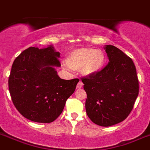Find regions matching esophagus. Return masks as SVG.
<instances>
[{"label": "esophagus", "mask_w": 150, "mask_h": 150, "mask_svg": "<svg viewBox=\"0 0 150 150\" xmlns=\"http://www.w3.org/2000/svg\"><path fill=\"white\" fill-rule=\"evenodd\" d=\"M83 85V82H82V81L79 82V83H77V88H78V89H80V88H82Z\"/></svg>", "instance_id": "esophagus-1"}]
</instances>
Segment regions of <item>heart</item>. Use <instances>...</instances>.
Returning a JSON list of instances; mask_svg holds the SVG:
<instances>
[{
    "label": "heart",
    "instance_id": "heart-1",
    "mask_svg": "<svg viewBox=\"0 0 150 150\" xmlns=\"http://www.w3.org/2000/svg\"><path fill=\"white\" fill-rule=\"evenodd\" d=\"M105 55L102 50L92 48H82L70 52L64 64L67 68L80 70L85 76H93L104 65Z\"/></svg>",
    "mask_w": 150,
    "mask_h": 150
}]
</instances>
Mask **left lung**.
<instances>
[{"mask_svg": "<svg viewBox=\"0 0 150 150\" xmlns=\"http://www.w3.org/2000/svg\"><path fill=\"white\" fill-rule=\"evenodd\" d=\"M109 62L93 76L82 77L87 94L86 111L96 125L109 127L127 117L139 94L135 65L119 48L106 45Z\"/></svg>", "mask_w": 150, "mask_h": 150, "instance_id": "8db88e82", "label": "left lung"}]
</instances>
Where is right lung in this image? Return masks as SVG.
<instances>
[{
  "mask_svg": "<svg viewBox=\"0 0 150 150\" xmlns=\"http://www.w3.org/2000/svg\"><path fill=\"white\" fill-rule=\"evenodd\" d=\"M60 53L52 45L29 47L14 60L8 86L13 103L23 117L38 123H51L62 113L67 99L74 93L79 79L63 80Z\"/></svg>",
  "mask_w": 150,
  "mask_h": 150,
  "instance_id": "1",
  "label": "right lung"
}]
</instances>
